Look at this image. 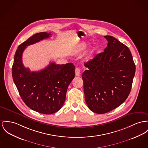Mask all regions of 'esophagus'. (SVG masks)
<instances>
[{
    "mask_svg": "<svg viewBox=\"0 0 148 148\" xmlns=\"http://www.w3.org/2000/svg\"><path fill=\"white\" fill-rule=\"evenodd\" d=\"M75 75L76 76H79L80 75V69L79 67H77L75 69Z\"/></svg>",
    "mask_w": 148,
    "mask_h": 148,
    "instance_id": "1",
    "label": "esophagus"
}]
</instances>
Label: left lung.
Segmentation results:
<instances>
[{"label":"left lung","mask_w":148,"mask_h":148,"mask_svg":"<svg viewBox=\"0 0 148 148\" xmlns=\"http://www.w3.org/2000/svg\"><path fill=\"white\" fill-rule=\"evenodd\" d=\"M104 51L85 63L82 75L86 103L93 112L103 114L117 108L127 98L135 73L128 47L112 36H104Z\"/></svg>","instance_id":"obj_1"}]
</instances>
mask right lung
Listing matches in <instances>:
<instances>
[{
    "mask_svg": "<svg viewBox=\"0 0 148 148\" xmlns=\"http://www.w3.org/2000/svg\"><path fill=\"white\" fill-rule=\"evenodd\" d=\"M50 35V32L37 33L20 44L12 69L13 81L24 103L32 110L45 114L54 113L62 107L67 88L75 76V67L72 63L52 62L37 72H31L24 67L22 60L24 50Z\"/></svg>",
    "mask_w": 148,
    "mask_h": 148,
    "instance_id": "1",
    "label": "right lung"
}]
</instances>
